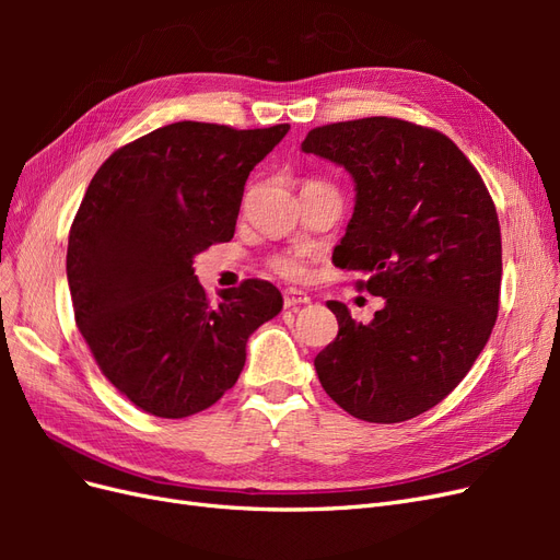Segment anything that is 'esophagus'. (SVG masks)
Returning a JSON list of instances; mask_svg holds the SVG:
<instances>
[{
	"label": "esophagus",
	"instance_id": "obj_1",
	"mask_svg": "<svg viewBox=\"0 0 560 560\" xmlns=\"http://www.w3.org/2000/svg\"><path fill=\"white\" fill-rule=\"evenodd\" d=\"M308 301H311V296L306 292L294 290V287H287V290L282 292L284 308H296V306H303V303H308Z\"/></svg>",
	"mask_w": 560,
	"mask_h": 560
}]
</instances>
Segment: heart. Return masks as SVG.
I'll use <instances>...</instances> for the list:
<instances>
[{
	"label": "heart",
	"instance_id": "obj_1",
	"mask_svg": "<svg viewBox=\"0 0 560 560\" xmlns=\"http://www.w3.org/2000/svg\"><path fill=\"white\" fill-rule=\"evenodd\" d=\"M270 268L276 270L278 276L287 280H303L306 278V266L294 254H278V257L270 259Z\"/></svg>",
	"mask_w": 560,
	"mask_h": 560
}]
</instances>
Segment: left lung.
Wrapping results in <instances>:
<instances>
[{
  "instance_id": "8db88e82",
  "label": "left lung",
  "mask_w": 560,
  "mask_h": 560,
  "mask_svg": "<svg viewBox=\"0 0 560 560\" xmlns=\"http://www.w3.org/2000/svg\"><path fill=\"white\" fill-rule=\"evenodd\" d=\"M301 149L352 175L358 202L334 266L385 299L369 325L327 303L338 334L315 358L319 383L366 422L425 413L467 376L498 319L495 202L451 138L401 118L319 126Z\"/></svg>"
}]
</instances>
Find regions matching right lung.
Wrapping results in <instances>:
<instances>
[{
	"label": "right lung",
	"instance_id": "obj_1",
	"mask_svg": "<svg viewBox=\"0 0 560 560\" xmlns=\"http://www.w3.org/2000/svg\"><path fill=\"white\" fill-rule=\"evenodd\" d=\"M287 130L163 126L116 149L83 194L67 243L74 319L105 378L144 413L186 418L222 399L252 331L280 313L259 278L212 301L194 257L233 238L245 182Z\"/></svg>",
	"mask_w": 560,
	"mask_h": 560
}]
</instances>
